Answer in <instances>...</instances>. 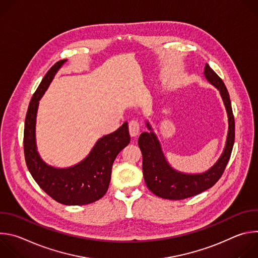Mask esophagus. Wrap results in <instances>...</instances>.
Listing matches in <instances>:
<instances>
[{"instance_id":"1","label":"esophagus","mask_w":258,"mask_h":258,"mask_svg":"<svg viewBox=\"0 0 258 258\" xmlns=\"http://www.w3.org/2000/svg\"><path fill=\"white\" fill-rule=\"evenodd\" d=\"M128 131H130V135L132 137H136L139 135L140 133V122L136 119H133L128 122Z\"/></svg>"}]
</instances>
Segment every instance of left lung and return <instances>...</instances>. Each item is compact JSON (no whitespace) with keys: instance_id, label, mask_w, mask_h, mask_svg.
<instances>
[{"instance_id":"obj_1","label":"left lung","mask_w":258,"mask_h":258,"mask_svg":"<svg viewBox=\"0 0 258 258\" xmlns=\"http://www.w3.org/2000/svg\"><path fill=\"white\" fill-rule=\"evenodd\" d=\"M204 75L207 81L218 89L228 112L229 133L225 151L208 171L202 174H185L169 166L162 154L160 144L152 132L141 134L138 144L143 155L144 179L148 189L160 198L181 200L202 193L215 185L230 160L235 142V118L230 95L223 80L208 64L204 67ZM147 126L151 130L148 123Z\"/></svg>"}]
</instances>
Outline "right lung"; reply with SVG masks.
<instances>
[{"instance_id":"add662e5","label":"right lung","mask_w":258,"mask_h":258,"mask_svg":"<svg viewBox=\"0 0 258 258\" xmlns=\"http://www.w3.org/2000/svg\"><path fill=\"white\" fill-rule=\"evenodd\" d=\"M65 61L60 60L49 69L30 100L24 123V157L30 174L52 199L65 205H85L106 194L111 179L112 164L130 143L131 137L127 122H124L112 134L101 138L84 161L69 168L51 167L41 159L36 152L34 139L36 110L39 100Z\"/></svg>"}]
</instances>
